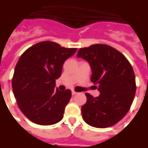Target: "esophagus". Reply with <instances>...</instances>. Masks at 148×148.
<instances>
[{
  "label": "esophagus",
  "instance_id": "34e87169",
  "mask_svg": "<svg viewBox=\"0 0 148 148\" xmlns=\"http://www.w3.org/2000/svg\"><path fill=\"white\" fill-rule=\"evenodd\" d=\"M77 92H75V91L74 90H72V95H73V96H74V95H76V94H77Z\"/></svg>",
  "mask_w": 148,
  "mask_h": 148
}]
</instances>
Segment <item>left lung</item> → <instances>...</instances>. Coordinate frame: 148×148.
I'll list each match as a JSON object with an SVG mask.
<instances>
[{
  "instance_id": "1",
  "label": "left lung",
  "mask_w": 148,
  "mask_h": 148,
  "mask_svg": "<svg viewBox=\"0 0 148 148\" xmlns=\"http://www.w3.org/2000/svg\"><path fill=\"white\" fill-rule=\"evenodd\" d=\"M77 56L88 61L92 69L91 81L100 92L98 97L85 93L87 101L82 107L84 121L96 128L112 126L124 118L135 97L132 66L124 55L103 44L82 48Z\"/></svg>"
}]
</instances>
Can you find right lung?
<instances>
[{
	"instance_id": "1",
	"label": "right lung",
	"mask_w": 148,
	"mask_h": 148,
	"mask_svg": "<svg viewBox=\"0 0 148 148\" xmlns=\"http://www.w3.org/2000/svg\"><path fill=\"white\" fill-rule=\"evenodd\" d=\"M76 51L46 40L29 47L19 58L12 77L13 93L19 109L35 124L50 125L63 119L71 91L55 89L56 79L61 76L65 60Z\"/></svg>"
}]
</instances>
